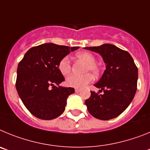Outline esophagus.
I'll return each mask as SVG.
<instances>
[{
	"instance_id": "esophagus-1",
	"label": "esophagus",
	"mask_w": 150,
	"mask_h": 150,
	"mask_svg": "<svg viewBox=\"0 0 150 150\" xmlns=\"http://www.w3.org/2000/svg\"><path fill=\"white\" fill-rule=\"evenodd\" d=\"M80 91H81L80 88H75V91H76V92H79Z\"/></svg>"
}]
</instances>
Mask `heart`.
<instances>
[{
	"instance_id": "1",
	"label": "heart",
	"mask_w": 150,
	"mask_h": 150,
	"mask_svg": "<svg viewBox=\"0 0 150 150\" xmlns=\"http://www.w3.org/2000/svg\"><path fill=\"white\" fill-rule=\"evenodd\" d=\"M76 57L78 59H80L86 63L84 73L86 74L83 75H71L66 79V84L68 86L74 87V88H83L91 83L93 79L92 75L87 72H90L94 76H97L99 74V67L95 63L96 61L95 56L89 52H78L76 54ZM58 68L63 76H67L71 73V63L68 57L65 56L61 59L58 64Z\"/></svg>"
}]
</instances>
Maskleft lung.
I'll list each match as a JSON object with an SVG mask.
<instances>
[{
	"mask_svg": "<svg viewBox=\"0 0 150 150\" xmlns=\"http://www.w3.org/2000/svg\"><path fill=\"white\" fill-rule=\"evenodd\" d=\"M98 52L106 64V70L95 85L99 92L91 91L85 104L91 116L101 120H109L120 116L134 97L138 72L132 57L127 51L114 45L106 43L100 46L86 47Z\"/></svg>",
	"mask_w": 150,
	"mask_h": 150,
	"instance_id": "1",
	"label": "left lung"
}]
</instances>
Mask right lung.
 I'll return each instance as SVG.
<instances>
[{"label":"right lung","mask_w":150,"mask_h":150,"mask_svg":"<svg viewBox=\"0 0 150 150\" xmlns=\"http://www.w3.org/2000/svg\"><path fill=\"white\" fill-rule=\"evenodd\" d=\"M78 46L44 43L30 48L17 68V92L29 112L38 119L53 120L64 111L74 88L56 86L64 80L58 68L61 59Z\"/></svg>","instance_id":"right-lung-1"}]
</instances>
